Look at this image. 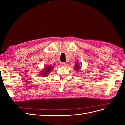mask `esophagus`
I'll return each mask as SVG.
<instances>
[{
  "label": "esophagus",
  "mask_w": 125,
  "mask_h": 125,
  "mask_svg": "<svg viewBox=\"0 0 125 125\" xmlns=\"http://www.w3.org/2000/svg\"><path fill=\"white\" fill-rule=\"evenodd\" d=\"M60 66H62V67H65L66 65V63L64 62H60Z\"/></svg>",
  "instance_id": "esophagus-1"
}]
</instances>
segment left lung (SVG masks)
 I'll return each mask as SVG.
<instances>
[{"label": "left lung", "instance_id": "left-lung-1", "mask_svg": "<svg viewBox=\"0 0 125 125\" xmlns=\"http://www.w3.org/2000/svg\"><path fill=\"white\" fill-rule=\"evenodd\" d=\"M79 65H76V66H75V70H77L78 69V68H79Z\"/></svg>", "mask_w": 125, "mask_h": 125}]
</instances>
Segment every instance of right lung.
Masks as SVG:
<instances>
[{"mask_svg": "<svg viewBox=\"0 0 125 125\" xmlns=\"http://www.w3.org/2000/svg\"><path fill=\"white\" fill-rule=\"evenodd\" d=\"M52 68V67H46V69H45V71H42V73H42V74H43V75H46V74L47 73H49V72L50 71V70H51V69Z\"/></svg>", "mask_w": 125, "mask_h": 125, "instance_id": "obj_1", "label": "right lung"}]
</instances>
